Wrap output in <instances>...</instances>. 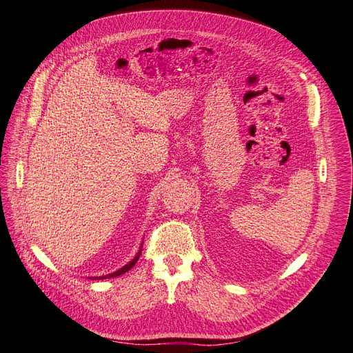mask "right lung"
Listing matches in <instances>:
<instances>
[{
	"mask_svg": "<svg viewBox=\"0 0 353 353\" xmlns=\"http://www.w3.org/2000/svg\"><path fill=\"white\" fill-rule=\"evenodd\" d=\"M140 253H141V249L139 250V253L136 254V257L133 259L132 262H128L125 266H123L121 269H119L117 272H113V273H110V274H107V276H101V277H99V279H108V277H116V276H120V274H123V273H125V272H128L130 269H132L136 263H137V261H139V257H140Z\"/></svg>",
	"mask_w": 353,
	"mask_h": 353,
	"instance_id": "obj_1",
	"label": "right lung"
}]
</instances>
